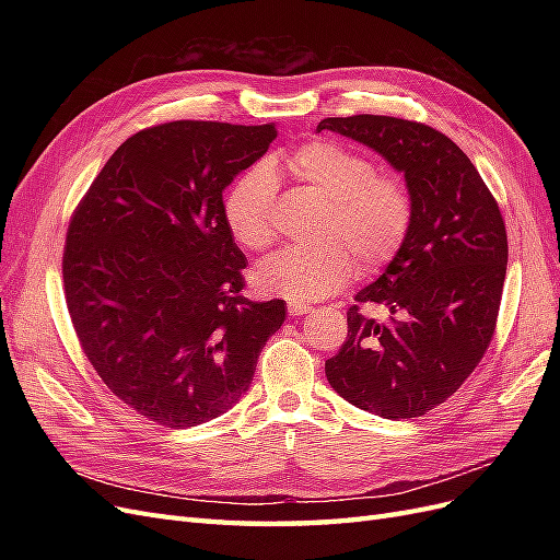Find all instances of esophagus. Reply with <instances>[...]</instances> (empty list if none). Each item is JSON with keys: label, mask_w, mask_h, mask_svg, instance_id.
Listing matches in <instances>:
<instances>
[{"label": "esophagus", "mask_w": 560, "mask_h": 560, "mask_svg": "<svg viewBox=\"0 0 560 560\" xmlns=\"http://www.w3.org/2000/svg\"><path fill=\"white\" fill-rule=\"evenodd\" d=\"M311 311L308 303H301V301H290V306H287V313H290L292 317H299V315H306Z\"/></svg>", "instance_id": "obj_1"}]
</instances>
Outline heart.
<instances>
[{
    "label": "heart",
    "mask_w": 560,
    "mask_h": 560,
    "mask_svg": "<svg viewBox=\"0 0 560 560\" xmlns=\"http://www.w3.org/2000/svg\"><path fill=\"white\" fill-rule=\"evenodd\" d=\"M299 184L325 200L308 247H284L254 270L264 294L317 301L336 294L354 270L371 276L401 252L413 226V194L397 173H376L369 156L341 142L311 140L282 159ZM276 173L266 161L249 165L224 198V222L238 245L266 249L276 238Z\"/></svg>",
    "instance_id": "obj_1"
}]
</instances>
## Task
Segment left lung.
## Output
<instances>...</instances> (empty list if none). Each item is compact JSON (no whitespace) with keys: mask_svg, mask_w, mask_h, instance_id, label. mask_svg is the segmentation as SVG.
I'll list each match as a JSON object with an SVG mask.
<instances>
[{"mask_svg":"<svg viewBox=\"0 0 560 560\" xmlns=\"http://www.w3.org/2000/svg\"><path fill=\"white\" fill-rule=\"evenodd\" d=\"M376 149L404 173L413 226L385 273L348 308V338L325 362L329 385L358 409L418 418L467 381L493 341L506 273V229L479 171L444 132L395 116L319 121ZM376 302L388 319L364 316Z\"/></svg>","mask_w":560,"mask_h":560,"instance_id":"obj_1","label":"left lung"}]
</instances>
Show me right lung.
Listing matches in <instances>:
<instances>
[{"mask_svg": "<svg viewBox=\"0 0 560 560\" xmlns=\"http://www.w3.org/2000/svg\"><path fill=\"white\" fill-rule=\"evenodd\" d=\"M273 124L171 121L135 132L70 219L65 301L95 374L135 413L184 430L229 411L284 301L243 296L245 254L224 189L266 154Z\"/></svg>", "mask_w": 560, "mask_h": 560, "instance_id": "right-lung-1", "label": "right lung"}]
</instances>
